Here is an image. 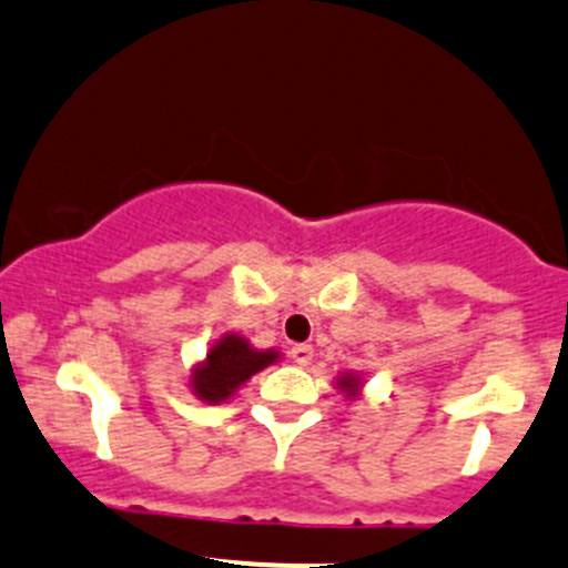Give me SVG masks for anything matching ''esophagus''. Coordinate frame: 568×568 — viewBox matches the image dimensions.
Masks as SVG:
<instances>
[{
  "mask_svg": "<svg viewBox=\"0 0 568 568\" xmlns=\"http://www.w3.org/2000/svg\"><path fill=\"white\" fill-rule=\"evenodd\" d=\"M291 359H294L296 364H310L313 362V345H307V343H300V345H294V348H291Z\"/></svg>",
  "mask_w": 568,
  "mask_h": 568,
  "instance_id": "esophagus-1",
  "label": "esophagus"
}]
</instances>
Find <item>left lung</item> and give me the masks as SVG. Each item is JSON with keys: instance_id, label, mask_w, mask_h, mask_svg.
<instances>
[{"instance_id": "1", "label": "left lung", "mask_w": 568, "mask_h": 568, "mask_svg": "<svg viewBox=\"0 0 568 568\" xmlns=\"http://www.w3.org/2000/svg\"><path fill=\"white\" fill-rule=\"evenodd\" d=\"M339 386H343V389H348V392H354L356 389V378H351V375H348V378H343V384H339Z\"/></svg>"}]
</instances>
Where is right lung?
<instances>
[{"instance_id": "add662e5", "label": "right lung", "mask_w": 568, "mask_h": 568, "mask_svg": "<svg viewBox=\"0 0 568 568\" xmlns=\"http://www.w3.org/2000/svg\"><path fill=\"white\" fill-rule=\"evenodd\" d=\"M277 359L274 351H253L247 339L236 334H225L217 345L206 354V362L195 369L193 389L206 403H223L236 386H242L250 375L264 369Z\"/></svg>"}]
</instances>
